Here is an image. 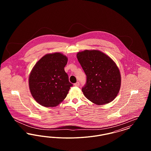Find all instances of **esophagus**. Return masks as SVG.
<instances>
[{"label": "esophagus", "instance_id": "1", "mask_svg": "<svg viewBox=\"0 0 151 151\" xmlns=\"http://www.w3.org/2000/svg\"><path fill=\"white\" fill-rule=\"evenodd\" d=\"M79 85H80V83H79V82H78V81L76 82L75 84H74V86H79Z\"/></svg>", "mask_w": 151, "mask_h": 151}]
</instances>
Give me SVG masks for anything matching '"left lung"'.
<instances>
[{"label": "left lung", "instance_id": "left-lung-1", "mask_svg": "<svg viewBox=\"0 0 151 151\" xmlns=\"http://www.w3.org/2000/svg\"><path fill=\"white\" fill-rule=\"evenodd\" d=\"M77 58L86 75L82 92L94 104H106L115 99L121 85L119 70L111 58L101 51L86 50Z\"/></svg>", "mask_w": 151, "mask_h": 151}]
</instances>
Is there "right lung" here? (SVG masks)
Listing matches in <instances>:
<instances>
[{
    "label": "right lung",
    "instance_id": "obj_1",
    "mask_svg": "<svg viewBox=\"0 0 151 151\" xmlns=\"http://www.w3.org/2000/svg\"><path fill=\"white\" fill-rule=\"evenodd\" d=\"M67 62V57L60 52L47 54L32 68L29 75V89L41 105L55 107L66 97L72 86L65 71Z\"/></svg>",
    "mask_w": 151,
    "mask_h": 151
}]
</instances>
